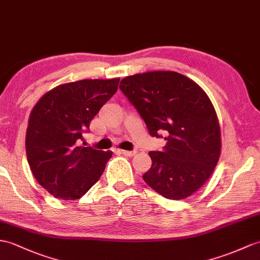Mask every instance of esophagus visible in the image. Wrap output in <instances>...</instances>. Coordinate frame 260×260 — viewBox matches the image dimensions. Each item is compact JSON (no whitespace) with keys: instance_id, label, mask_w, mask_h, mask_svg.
Instances as JSON below:
<instances>
[{"instance_id":"esophagus-1","label":"esophagus","mask_w":260,"mask_h":260,"mask_svg":"<svg viewBox=\"0 0 260 260\" xmlns=\"http://www.w3.org/2000/svg\"><path fill=\"white\" fill-rule=\"evenodd\" d=\"M118 152L120 153V154H123V155H126V156H133V155H135V150H124V149H117Z\"/></svg>"}]
</instances>
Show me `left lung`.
<instances>
[{"label": "left lung", "instance_id": "obj_1", "mask_svg": "<svg viewBox=\"0 0 260 260\" xmlns=\"http://www.w3.org/2000/svg\"><path fill=\"white\" fill-rule=\"evenodd\" d=\"M119 88L144 119L150 136L162 137L161 152H149L143 175L168 199H184L207 182L218 162L220 127L204 89L177 72L154 71L123 78Z\"/></svg>", "mask_w": 260, "mask_h": 260}]
</instances>
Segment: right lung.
Returning a JSON list of instances; mask_svg holds the SVG:
<instances>
[{
    "instance_id": "add662e5",
    "label": "right lung",
    "mask_w": 260,
    "mask_h": 260,
    "mask_svg": "<svg viewBox=\"0 0 260 260\" xmlns=\"http://www.w3.org/2000/svg\"><path fill=\"white\" fill-rule=\"evenodd\" d=\"M119 78L82 80L48 90L28 118L25 148L38 183L64 201L81 198L105 170L111 150L85 147L83 134L116 93Z\"/></svg>"
}]
</instances>
